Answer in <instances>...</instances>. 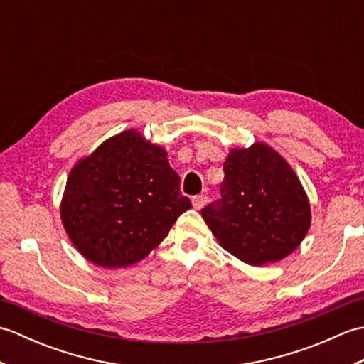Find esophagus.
Listing matches in <instances>:
<instances>
[{
    "instance_id": "34e87169",
    "label": "esophagus",
    "mask_w": 364,
    "mask_h": 364,
    "mask_svg": "<svg viewBox=\"0 0 364 364\" xmlns=\"http://www.w3.org/2000/svg\"><path fill=\"white\" fill-rule=\"evenodd\" d=\"M206 203H208V196H205V194L192 197V205H194L196 210H202Z\"/></svg>"
}]
</instances>
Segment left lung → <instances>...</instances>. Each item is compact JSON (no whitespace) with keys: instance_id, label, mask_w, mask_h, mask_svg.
<instances>
[{"instance_id":"8db88e82","label":"left lung","mask_w":364,"mask_h":364,"mask_svg":"<svg viewBox=\"0 0 364 364\" xmlns=\"http://www.w3.org/2000/svg\"><path fill=\"white\" fill-rule=\"evenodd\" d=\"M220 198L202 215L220 245L252 266L280 261L310 228V203L297 175L264 144L233 150L223 162Z\"/></svg>"}]
</instances>
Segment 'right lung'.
<instances>
[{"mask_svg":"<svg viewBox=\"0 0 364 364\" xmlns=\"http://www.w3.org/2000/svg\"><path fill=\"white\" fill-rule=\"evenodd\" d=\"M191 206L166 150L128 129L72 168L60 218L84 258L114 269L144 259Z\"/></svg>","mask_w":364,"mask_h":364,"instance_id":"right-lung-1","label":"right lung"}]
</instances>
